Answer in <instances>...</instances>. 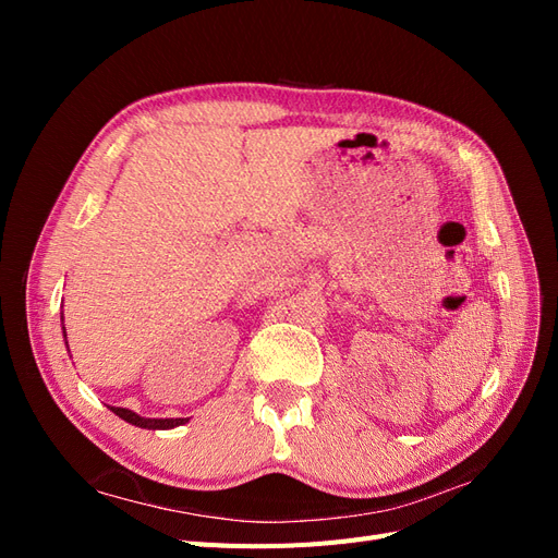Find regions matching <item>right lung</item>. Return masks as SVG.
Returning a JSON list of instances; mask_svg holds the SVG:
<instances>
[{
  "instance_id": "obj_1",
  "label": "right lung",
  "mask_w": 558,
  "mask_h": 558,
  "mask_svg": "<svg viewBox=\"0 0 558 558\" xmlns=\"http://www.w3.org/2000/svg\"><path fill=\"white\" fill-rule=\"evenodd\" d=\"M111 412L121 416L123 421H128V424L140 426V428H174V426H181L185 421V418H144V416L134 414L130 410H123V408H111Z\"/></svg>"
}]
</instances>
